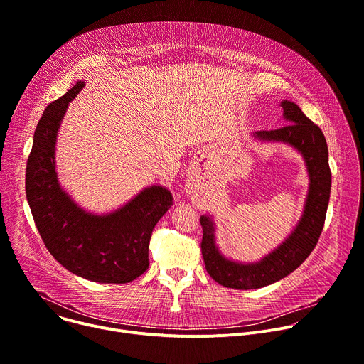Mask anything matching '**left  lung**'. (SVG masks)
Returning a JSON list of instances; mask_svg holds the SVG:
<instances>
[{
  "label": "left lung",
  "instance_id": "obj_1",
  "mask_svg": "<svg viewBox=\"0 0 364 364\" xmlns=\"http://www.w3.org/2000/svg\"><path fill=\"white\" fill-rule=\"evenodd\" d=\"M281 107L288 124L272 131H257L253 135L262 141L289 144L302 154L309 176L304 213L285 242L255 264H239L225 257L216 246L213 220L209 216H201V255L205 271L226 288H262L285 278L313 252L324 228L331 190L328 148L324 134L304 115L296 103L282 100Z\"/></svg>",
  "mask_w": 364,
  "mask_h": 364
}]
</instances>
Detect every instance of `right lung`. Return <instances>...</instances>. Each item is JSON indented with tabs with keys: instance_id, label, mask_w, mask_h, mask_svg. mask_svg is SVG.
I'll list each match as a JSON object with an SVG mask.
<instances>
[{
	"instance_id": "obj_1",
	"label": "right lung",
	"mask_w": 364,
	"mask_h": 364,
	"mask_svg": "<svg viewBox=\"0 0 364 364\" xmlns=\"http://www.w3.org/2000/svg\"><path fill=\"white\" fill-rule=\"evenodd\" d=\"M83 86L77 82L51 102L37 124L26 170L27 201L46 247L62 267L93 282L127 284L148 269L152 229L173 205V196L151 186L121 209L97 216L80 209L60 187L56 136L69 102Z\"/></svg>"
}]
</instances>
